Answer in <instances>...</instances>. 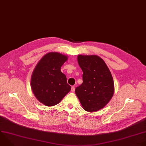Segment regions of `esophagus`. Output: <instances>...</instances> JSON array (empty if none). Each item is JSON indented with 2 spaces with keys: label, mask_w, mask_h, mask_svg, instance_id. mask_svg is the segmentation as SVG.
I'll return each mask as SVG.
<instances>
[{
  "label": "esophagus",
  "mask_w": 146,
  "mask_h": 146,
  "mask_svg": "<svg viewBox=\"0 0 146 146\" xmlns=\"http://www.w3.org/2000/svg\"><path fill=\"white\" fill-rule=\"evenodd\" d=\"M74 90H75V88H74V86H72V88H71V91L73 92H74Z\"/></svg>",
  "instance_id": "1"
}]
</instances>
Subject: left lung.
<instances>
[{
  "instance_id": "obj_1",
  "label": "left lung",
  "mask_w": 146,
  "mask_h": 146,
  "mask_svg": "<svg viewBox=\"0 0 146 146\" xmlns=\"http://www.w3.org/2000/svg\"><path fill=\"white\" fill-rule=\"evenodd\" d=\"M77 61L83 72V82L76 88V94L84 110L96 112L103 108L113 95L112 74L104 60L98 56L78 55Z\"/></svg>"
}]
</instances>
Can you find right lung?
I'll use <instances>...</instances> for the list:
<instances>
[{
  "mask_svg": "<svg viewBox=\"0 0 146 146\" xmlns=\"http://www.w3.org/2000/svg\"><path fill=\"white\" fill-rule=\"evenodd\" d=\"M68 57L57 52L45 54L36 64L31 78L32 91L39 102L47 107L58 104L71 86L61 71Z\"/></svg>",
  "mask_w": 146,
  "mask_h": 146,
  "instance_id": "add662e5",
  "label": "right lung"
}]
</instances>
